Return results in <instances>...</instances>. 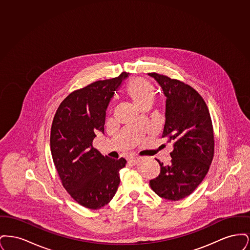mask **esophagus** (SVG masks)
Returning <instances> with one entry per match:
<instances>
[{
  "label": "esophagus",
  "instance_id": "esophagus-1",
  "mask_svg": "<svg viewBox=\"0 0 250 250\" xmlns=\"http://www.w3.org/2000/svg\"><path fill=\"white\" fill-rule=\"evenodd\" d=\"M138 160H139V158L135 157V156H129L128 157V161H129V163H131V164H136Z\"/></svg>",
  "mask_w": 250,
  "mask_h": 250
}]
</instances>
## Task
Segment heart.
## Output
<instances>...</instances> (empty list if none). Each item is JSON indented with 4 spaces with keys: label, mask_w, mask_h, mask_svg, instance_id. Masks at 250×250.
I'll list each match as a JSON object with an SVG mask.
<instances>
[{
    "label": "heart",
    "mask_w": 250,
    "mask_h": 250,
    "mask_svg": "<svg viewBox=\"0 0 250 250\" xmlns=\"http://www.w3.org/2000/svg\"><path fill=\"white\" fill-rule=\"evenodd\" d=\"M128 92L133 99L142 107L147 103H153L155 100L154 86L143 79H138L132 83L128 88Z\"/></svg>",
    "instance_id": "heart-1"
}]
</instances>
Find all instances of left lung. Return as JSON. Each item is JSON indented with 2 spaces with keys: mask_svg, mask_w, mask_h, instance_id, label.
<instances>
[{
  "mask_svg": "<svg viewBox=\"0 0 250 250\" xmlns=\"http://www.w3.org/2000/svg\"><path fill=\"white\" fill-rule=\"evenodd\" d=\"M167 97L166 122L162 138L172 143L171 161L150 181L155 193L168 201L189 196L207 174L214 157L213 124L201 95L188 84L157 73H148Z\"/></svg>",
  "mask_w": 250,
  "mask_h": 250,
  "instance_id": "1",
  "label": "left lung"
}]
</instances>
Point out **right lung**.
<instances>
[{
	"label": "right lung",
	"instance_id": "add662e5",
	"mask_svg": "<svg viewBox=\"0 0 250 250\" xmlns=\"http://www.w3.org/2000/svg\"><path fill=\"white\" fill-rule=\"evenodd\" d=\"M127 77L123 72L72 92L52 121L50 151L62 187L89 209H100L111 201L119 187V170L126 164L124 157L104 156L93 141L98 132L104 133L108 103Z\"/></svg>",
	"mask_w": 250,
	"mask_h": 250
}]
</instances>
